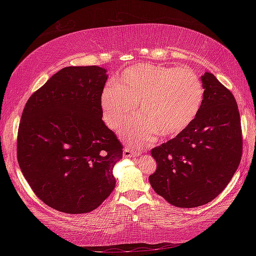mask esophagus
Wrapping results in <instances>:
<instances>
[{
  "label": "esophagus",
  "instance_id": "obj_1",
  "mask_svg": "<svg viewBox=\"0 0 256 256\" xmlns=\"http://www.w3.org/2000/svg\"><path fill=\"white\" fill-rule=\"evenodd\" d=\"M141 154H142L141 150L133 149V148H131V146H125L124 148V157H128V158L138 157Z\"/></svg>",
  "mask_w": 256,
  "mask_h": 256
}]
</instances>
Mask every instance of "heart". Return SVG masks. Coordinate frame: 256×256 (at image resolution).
Here are the masks:
<instances>
[{"label":"heart","instance_id":"obj_1","mask_svg":"<svg viewBox=\"0 0 256 256\" xmlns=\"http://www.w3.org/2000/svg\"><path fill=\"white\" fill-rule=\"evenodd\" d=\"M204 89L188 66L138 63L125 68L115 84L104 89L100 105L108 128L118 130L132 118L138 105L141 116L123 136L134 144H144L156 133L175 138L188 128L200 112Z\"/></svg>","mask_w":256,"mask_h":256}]
</instances>
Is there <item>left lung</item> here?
<instances>
[{
	"label": "left lung",
	"instance_id": "obj_1",
	"mask_svg": "<svg viewBox=\"0 0 256 256\" xmlns=\"http://www.w3.org/2000/svg\"><path fill=\"white\" fill-rule=\"evenodd\" d=\"M204 99L192 124L151 150L154 192L170 204L196 208L214 200L232 178L242 154L236 99L210 72L201 76Z\"/></svg>",
	"mask_w": 256,
	"mask_h": 256
}]
</instances>
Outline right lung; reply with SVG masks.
<instances>
[{
  "mask_svg": "<svg viewBox=\"0 0 256 256\" xmlns=\"http://www.w3.org/2000/svg\"><path fill=\"white\" fill-rule=\"evenodd\" d=\"M106 70L96 66L60 70L26 102L16 158L34 193L64 214H86L115 188L112 167L123 144L102 118Z\"/></svg>",
  "mask_w": 256,
  "mask_h": 256,
  "instance_id": "right-lung-1",
  "label": "right lung"
}]
</instances>
